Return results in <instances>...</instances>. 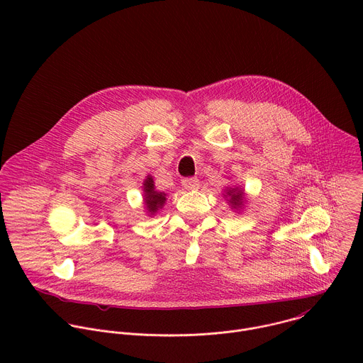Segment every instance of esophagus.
Returning <instances> with one entry per match:
<instances>
[{"instance_id": "1", "label": "esophagus", "mask_w": 363, "mask_h": 363, "mask_svg": "<svg viewBox=\"0 0 363 363\" xmlns=\"http://www.w3.org/2000/svg\"><path fill=\"white\" fill-rule=\"evenodd\" d=\"M182 186L188 191L198 189L199 188V179L198 178H184L182 179Z\"/></svg>"}]
</instances>
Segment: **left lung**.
I'll return each instance as SVG.
<instances>
[{
	"label": "left lung",
	"mask_w": 363,
	"mask_h": 363,
	"mask_svg": "<svg viewBox=\"0 0 363 363\" xmlns=\"http://www.w3.org/2000/svg\"><path fill=\"white\" fill-rule=\"evenodd\" d=\"M225 198H228V203L231 205L233 210H238L242 206L244 203V191L240 189L238 186H234V188H227L225 189Z\"/></svg>",
	"instance_id": "left-lung-1"
}]
</instances>
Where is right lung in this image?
I'll use <instances>...</instances> for the list:
<instances>
[{"label": "right lung", "instance_id": "obj_1", "mask_svg": "<svg viewBox=\"0 0 363 363\" xmlns=\"http://www.w3.org/2000/svg\"><path fill=\"white\" fill-rule=\"evenodd\" d=\"M143 201H145V206L150 216L157 214L167 201V194L165 192H160L155 189V184H153V178L150 175L146 177V179L143 181Z\"/></svg>", "mask_w": 363, "mask_h": 363}]
</instances>
